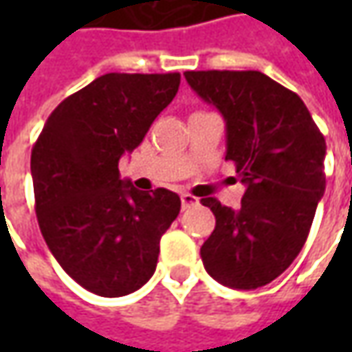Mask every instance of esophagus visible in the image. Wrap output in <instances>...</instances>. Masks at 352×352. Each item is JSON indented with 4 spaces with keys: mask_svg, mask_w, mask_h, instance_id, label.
Wrapping results in <instances>:
<instances>
[{
    "mask_svg": "<svg viewBox=\"0 0 352 352\" xmlns=\"http://www.w3.org/2000/svg\"><path fill=\"white\" fill-rule=\"evenodd\" d=\"M182 210H190V208H194L197 206V197H194L192 194H182Z\"/></svg>",
    "mask_w": 352,
    "mask_h": 352,
    "instance_id": "34e87169",
    "label": "esophagus"
}]
</instances>
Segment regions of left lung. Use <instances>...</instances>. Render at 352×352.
Listing matches in <instances>:
<instances>
[{
    "mask_svg": "<svg viewBox=\"0 0 352 352\" xmlns=\"http://www.w3.org/2000/svg\"><path fill=\"white\" fill-rule=\"evenodd\" d=\"M227 123V155L247 192L231 210L201 204L215 229L201 245L211 278L254 290L278 278L300 254L325 192V139L298 94L256 70L184 72Z\"/></svg>",
    "mask_w": 352,
    "mask_h": 352,
    "instance_id": "1",
    "label": "left lung"
}]
</instances>
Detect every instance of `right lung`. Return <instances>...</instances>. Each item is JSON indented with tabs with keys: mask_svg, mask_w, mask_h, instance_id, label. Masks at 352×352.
I'll use <instances>...</instances> for the list:
<instances>
[{
	"mask_svg": "<svg viewBox=\"0 0 352 352\" xmlns=\"http://www.w3.org/2000/svg\"><path fill=\"white\" fill-rule=\"evenodd\" d=\"M180 86V74H103L50 113L31 153L34 211L64 272L103 298L155 274L160 236L180 213L166 188L135 190L119 160L137 148Z\"/></svg>",
	"mask_w": 352,
	"mask_h": 352,
	"instance_id": "right-lung-1",
	"label": "right lung"
}]
</instances>
